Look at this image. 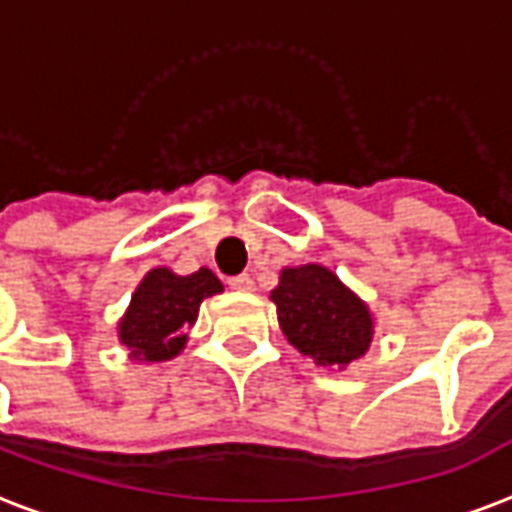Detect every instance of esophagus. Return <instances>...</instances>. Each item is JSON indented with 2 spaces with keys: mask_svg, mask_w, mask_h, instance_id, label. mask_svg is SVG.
<instances>
[{
  "mask_svg": "<svg viewBox=\"0 0 512 512\" xmlns=\"http://www.w3.org/2000/svg\"><path fill=\"white\" fill-rule=\"evenodd\" d=\"M228 284L233 287V290H239V292H252L255 290V282L249 279L247 273H239V276H230Z\"/></svg>",
  "mask_w": 512,
  "mask_h": 512,
  "instance_id": "obj_1",
  "label": "esophagus"
}]
</instances>
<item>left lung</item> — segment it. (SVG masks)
<instances>
[{
    "label": "left lung",
    "instance_id": "left-lung-1",
    "mask_svg": "<svg viewBox=\"0 0 512 512\" xmlns=\"http://www.w3.org/2000/svg\"><path fill=\"white\" fill-rule=\"evenodd\" d=\"M271 300L287 341L322 368L343 370L370 349V308L325 265L284 268Z\"/></svg>",
    "mask_w": 512,
    "mask_h": 512
}]
</instances>
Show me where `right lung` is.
<instances>
[{
    "label": "right lung",
    "mask_w": 512,
    "mask_h": 512,
    "mask_svg": "<svg viewBox=\"0 0 512 512\" xmlns=\"http://www.w3.org/2000/svg\"><path fill=\"white\" fill-rule=\"evenodd\" d=\"M222 292V282L209 268L177 276L171 268H152L131 295L117 338L131 360L166 362L185 349L187 330L198 319L204 298Z\"/></svg>",
    "instance_id": "1"
}]
</instances>
